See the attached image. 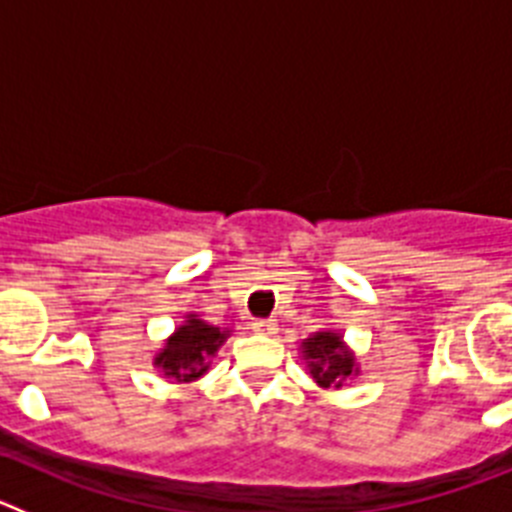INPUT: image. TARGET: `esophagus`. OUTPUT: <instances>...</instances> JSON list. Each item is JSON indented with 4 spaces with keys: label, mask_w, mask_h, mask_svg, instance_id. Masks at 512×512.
Here are the masks:
<instances>
[{
    "label": "esophagus",
    "mask_w": 512,
    "mask_h": 512,
    "mask_svg": "<svg viewBox=\"0 0 512 512\" xmlns=\"http://www.w3.org/2000/svg\"><path fill=\"white\" fill-rule=\"evenodd\" d=\"M251 328L256 330V333H274V330H277V323H274V320H271V318H266V320H253Z\"/></svg>",
    "instance_id": "obj_1"
}]
</instances>
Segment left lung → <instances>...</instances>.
I'll return each mask as SVG.
<instances>
[{"label": "left lung", "mask_w": 512, "mask_h": 512, "mask_svg": "<svg viewBox=\"0 0 512 512\" xmlns=\"http://www.w3.org/2000/svg\"><path fill=\"white\" fill-rule=\"evenodd\" d=\"M302 348H305L310 374L323 387H330V384L341 387L343 379L354 372V356L343 348L341 336L336 333H318V336L307 338Z\"/></svg>", "instance_id": "obj_1"}]
</instances>
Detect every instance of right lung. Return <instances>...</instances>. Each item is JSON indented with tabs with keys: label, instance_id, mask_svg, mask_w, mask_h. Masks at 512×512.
<instances>
[{
	"label": "right lung",
	"instance_id": "1",
	"mask_svg": "<svg viewBox=\"0 0 512 512\" xmlns=\"http://www.w3.org/2000/svg\"><path fill=\"white\" fill-rule=\"evenodd\" d=\"M225 338H228V330H220L197 318H189L187 325L176 328V333L169 338L164 351L156 356V364L169 377L179 379V382L197 379L207 372V356L215 354L217 346Z\"/></svg>",
	"mask_w": 512,
	"mask_h": 512
}]
</instances>
